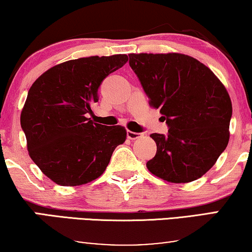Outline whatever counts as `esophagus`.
I'll use <instances>...</instances> for the list:
<instances>
[{
	"label": "esophagus",
	"mask_w": 252,
	"mask_h": 252,
	"mask_svg": "<svg viewBox=\"0 0 252 252\" xmlns=\"http://www.w3.org/2000/svg\"><path fill=\"white\" fill-rule=\"evenodd\" d=\"M142 136H143L142 133H135V132H132V130H127V137H128L129 140H136Z\"/></svg>",
	"instance_id": "1"
}]
</instances>
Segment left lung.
Segmentation results:
<instances>
[{"instance_id": "obj_1", "label": "left lung", "mask_w": 252, "mask_h": 252, "mask_svg": "<svg viewBox=\"0 0 252 252\" xmlns=\"http://www.w3.org/2000/svg\"><path fill=\"white\" fill-rule=\"evenodd\" d=\"M149 104L160 109L167 135L154 133L157 153L147 163L174 184L197 180L216 164L229 141L232 101L208 66L184 54H129Z\"/></svg>"}]
</instances>
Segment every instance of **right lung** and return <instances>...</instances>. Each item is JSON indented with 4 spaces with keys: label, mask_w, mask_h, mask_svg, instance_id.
I'll return each mask as SVG.
<instances>
[{
    "label": "right lung",
    "mask_w": 252,
    "mask_h": 252,
    "mask_svg": "<svg viewBox=\"0 0 252 252\" xmlns=\"http://www.w3.org/2000/svg\"><path fill=\"white\" fill-rule=\"evenodd\" d=\"M127 61L122 54L67 61L30 88L20 125L30 157L55 184L72 187L101 177L116 147L125 142V127L93 123L87 116L102 81Z\"/></svg>",
    "instance_id": "1"
}]
</instances>
